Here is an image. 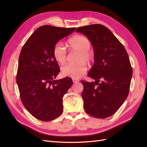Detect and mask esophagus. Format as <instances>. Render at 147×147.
<instances>
[{"instance_id": "esophagus-1", "label": "esophagus", "mask_w": 147, "mask_h": 147, "mask_svg": "<svg viewBox=\"0 0 147 147\" xmlns=\"http://www.w3.org/2000/svg\"><path fill=\"white\" fill-rule=\"evenodd\" d=\"M79 82V80H76V79H73V82L74 83H77V82Z\"/></svg>"}]
</instances>
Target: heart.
<instances>
[{
  "label": "heart",
  "instance_id": "heart-1",
  "mask_svg": "<svg viewBox=\"0 0 147 147\" xmlns=\"http://www.w3.org/2000/svg\"><path fill=\"white\" fill-rule=\"evenodd\" d=\"M67 46L70 51L78 53L77 62L78 63L66 64L61 68L63 76L69 77L74 79L81 78L86 73L88 67L84 62L90 63L93 60V55L90 50L91 42L86 37L81 35H74L67 42ZM53 55L55 60L60 64L65 63L67 59V51L61 43H57L53 50Z\"/></svg>",
  "mask_w": 147,
  "mask_h": 147
}]
</instances>
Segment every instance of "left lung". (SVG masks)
<instances>
[{"mask_svg":"<svg viewBox=\"0 0 147 147\" xmlns=\"http://www.w3.org/2000/svg\"><path fill=\"white\" fill-rule=\"evenodd\" d=\"M76 32L86 35L94 52V64L88 75L95 82L81 81L84 110L95 118L109 117L122 105L129 91L132 69L128 55L122 43L103 25L82 26Z\"/></svg>","mask_w":147,"mask_h":147,"instance_id":"left-lung-1","label":"left lung"}]
</instances>
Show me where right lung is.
Listing matches in <instances>:
<instances>
[{
	"instance_id": "right-lung-1",
	"label": "right lung",
	"mask_w": 147,
	"mask_h": 147,
	"mask_svg": "<svg viewBox=\"0 0 147 147\" xmlns=\"http://www.w3.org/2000/svg\"><path fill=\"white\" fill-rule=\"evenodd\" d=\"M75 29L42 26L21 49L16 75L20 98L26 110L41 121H51L63 112V97L73 82L68 77L55 80L60 69L53 50L61 39Z\"/></svg>"
}]
</instances>
